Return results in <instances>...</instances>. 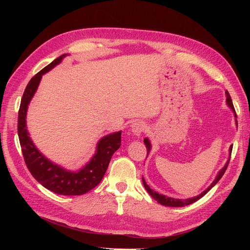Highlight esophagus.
<instances>
[{
  "instance_id": "34e87169",
  "label": "esophagus",
  "mask_w": 250,
  "mask_h": 250,
  "mask_svg": "<svg viewBox=\"0 0 250 250\" xmlns=\"http://www.w3.org/2000/svg\"><path fill=\"white\" fill-rule=\"evenodd\" d=\"M146 124L143 122V121H134V122L131 124V131L135 135H141L144 131L146 130Z\"/></svg>"
}]
</instances>
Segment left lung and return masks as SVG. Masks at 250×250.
<instances>
[{
	"mask_svg": "<svg viewBox=\"0 0 250 250\" xmlns=\"http://www.w3.org/2000/svg\"><path fill=\"white\" fill-rule=\"evenodd\" d=\"M225 94H226V103H228L229 106L232 109V111L234 112V117H236V119H237V113H236V111H234L233 104H232V101H231L230 95L229 94L228 90H226ZM236 124H237V126H238V121H237V120H236ZM144 143H145V145H146V148H147V155H148V154H149V152H150V150H151V144H150V142H149V140H148L147 138H146L145 140H144ZM231 150H232V145L229 147V158L228 163H226L224 167H223L220 171H219L218 175L216 176L215 180L213 181V183H211V185L207 188V190H206V191H203L200 195L196 196V197H193V198H188V199H175V198L167 197V196L162 195V194H158L157 192H155V191H153V190H151V188H149V186L146 184V181L144 180V178H142V179H143L144 187H145V188L147 190V192L151 195V197H152L153 199H155L158 203H161L162 206H165V207H172V208H180V207L190 206V204H192L193 202L197 201V200H199L200 198H202L203 196L206 195V194L210 190V188H213V187L218 183V181L221 179V177L223 176V174L225 173L226 169H228V166H229V161H230V154H231Z\"/></svg>",
	"mask_w": 250,
	"mask_h": 250,
	"instance_id": "obj_1",
	"label": "left lung"
}]
</instances>
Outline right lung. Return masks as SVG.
I'll list each match as a JSON object with an SVG mask.
<instances>
[{
	"label": "right lung",
	"mask_w": 250,
	"mask_h": 250,
	"mask_svg": "<svg viewBox=\"0 0 250 250\" xmlns=\"http://www.w3.org/2000/svg\"><path fill=\"white\" fill-rule=\"evenodd\" d=\"M66 54L59 56L43 67L31 78L22 95L18 119V133L22 155L32 176L48 190L59 195H83L100 184L107 170L112 154L121 146V133H111L103 137L97 145L96 154L88 164L77 172L67 171L50 162L44 157L29 137L26 127V115L28 105L39 87L40 81L44 73L62 62Z\"/></svg>",
	"instance_id": "add662e5"
}]
</instances>
